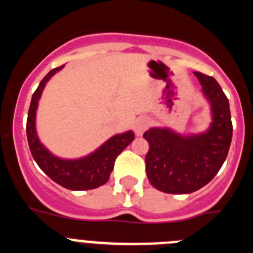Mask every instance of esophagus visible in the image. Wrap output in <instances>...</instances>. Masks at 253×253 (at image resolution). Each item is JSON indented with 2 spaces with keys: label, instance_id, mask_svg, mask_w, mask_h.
Instances as JSON below:
<instances>
[{
  "label": "esophagus",
  "instance_id": "34e87169",
  "mask_svg": "<svg viewBox=\"0 0 253 253\" xmlns=\"http://www.w3.org/2000/svg\"><path fill=\"white\" fill-rule=\"evenodd\" d=\"M147 128H148V120L146 118H139L134 124V131L137 135H142Z\"/></svg>",
  "mask_w": 253,
  "mask_h": 253
}]
</instances>
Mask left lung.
<instances>
[{"mask_svg":"<svg viewBox=\"0 0 253 253\" xmlns=\"http://www.w3.org/2000/svg\"><path fill=\"white\" fill-rule=\"evenodd\" d=\"M211 104L213 123L207 133L181 137L169 129L143 134L149 143L146 171L152 186L167 194H190L213 180L232 142L229 102L215 78L194 72Z\"/></svg>","mask_w":253,"mask_h":253,"instance_id":"8db88e82","label":"left lung"}]
</instances>
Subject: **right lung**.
Here are the masks:
<instances>
[{
    "label": "right lung",
    "mask_w": 253,
    "mask_h": 253,
    "mask_svg": "<svg viewBox=\"0 0 253 253\" xmlns=\"http://www.w3.org/2000/svg\"><path fill=\"white\" fill-rule=\"evenodd\" d=\"M62 68L63 66L51 69L40 81L39 86L33 93L26 120L29 148L38 166L60 186L68 190H92L106 184L114 169L116 157L133 142L135 135L131 130L114 135L97 151L81 160H60L49 153L38 139L35 131V113L44 86L49 81V78Z\"/></svg>",
    "instance_id": "obj_1"
}]
</instances>
